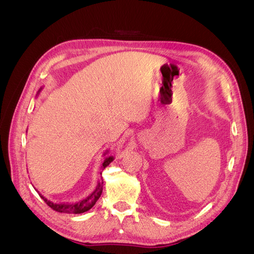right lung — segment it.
<instances>
[{"label": "right lung", "instance_id": "1", "mask_svg": "<svg viewBox=\"0 0 254 254\" xmlns=\"http://www.w3.org/2000/svg\"><path fill=\"white\" fill-rule=\"evenodd\" d=\"M41 91H42V88H40L39 91H38V94H40ZM108 152H109V150H106L103 153V156L105 157L103 165H102L103 170L106 166H108L114 160V158L112 156L107 157ZM103 184H104V180H103V177H102L101 180H98L95 190L92 191V193L89 196L84 197L83 199H81V200L76 201V202H58V203L53 202V201L49 200V199L45 198L44 196H42L37 190H36L38 191V193H39L40 197L43 199L44 202L47 203L50 207H52L54 211L59 212V213H67V214H80V213L87 212L90 209H92V207H93V205L96 203V201L98 200L99 197H101V195H102Z\"/></svg>", "mask_w": 254, "mask_h": 254}]
</instances>
